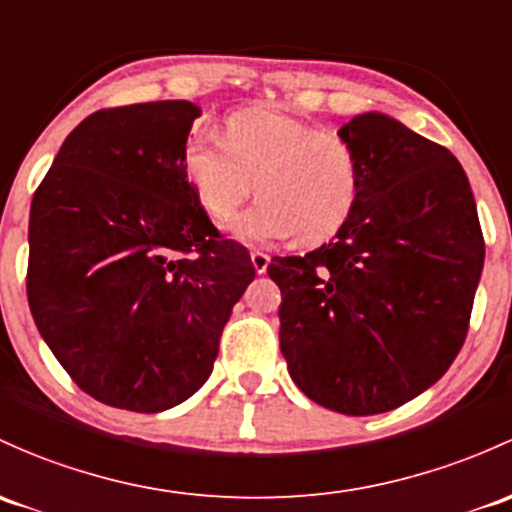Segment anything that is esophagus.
<instances>
[{
  "label": "esophagus",
  "instance_id": "obj_1",
  "mask_svg": "<svg viewBox=\"0 0 512 512\" xmlns=\"http://www.w3.org/2000/svg\"><path fill=\"white\" fill-rule=\"evenodd\" d=\"M250 260H252V267H255L257 274H265L267 272V265H270V255L262 250H252L250 252Z\"/></svg>",
  "mask_w": 512,
  "mask_h": 512
}]
</instances>
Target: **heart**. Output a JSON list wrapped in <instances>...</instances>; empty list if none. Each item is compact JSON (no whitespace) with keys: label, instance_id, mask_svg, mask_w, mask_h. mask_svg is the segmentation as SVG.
<instances>
[{"label":"heart","instance_id":"obj_1","mask_svg":"<svg viewBox=\"0 0 512 512\" xmlns=\"http://www.w3.org/2000/svg\"><path fill=\"white\" fill-rule=\"evenodd\" d=\"M181 174L213 220H228L250 196L230 233L242 242H272L297 233L316 245L336 235L358 206L363 171L351 144L274 107H247L225 117L223 137L196 129L181 149Z\"/></svg>","mask_w":512,"mask_h":512}]
</instances>
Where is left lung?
I'll return each mask as SVG.
<instances>
[{
	"label": "left lung",
	"instance_id": "left-lung-1",
	"mask_svg": "<svg viewBox=\"0 0 512 512\" xmlns=\"http://www.w3.org/2000/svg\"><path fill=\"white\" fill-rule=\"evenodd\" d=\"M363 171L336 238L274 257L279 348L326 410L365 417L405 405L449 370L469 333L483 233L449 149L380 112L338 129Z\"/></svg>",
	"mask_w": 512,
	"mask_h": 512
}]
</instances>
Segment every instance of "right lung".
I'll list each match as a JSON object with an SVG mask.
<instances>
[{
    "mask_svg": "<svg viewBox=\"0 0 512 512\" xmlns=\"http://www.w3.org/2000/svg\"><path fill=\"white\" fill-rule=\"evenodd\" d=\"M188 100L85 117L36 188L31 316L75 385L102 405L164 412L211 375L223 326L255 279L181 174Z\"/></svg>",
    "mask_w": 512,
    "mask_h": 512,
    "instance_id": "1",
    "label": "right lung"
}]
</instances>
